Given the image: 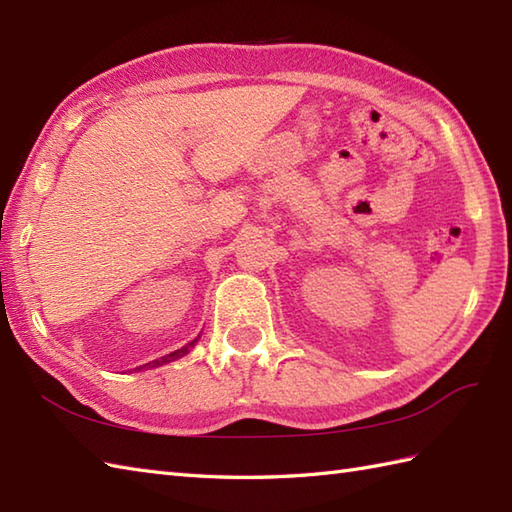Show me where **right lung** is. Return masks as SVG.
<instances>
[{"mask_svg": "<svg viewBox=\"0 0 512 512\" xmlns=\"http://www.w3.org/2000/svg\"><path fill=\"white\" fill-rule=\"evenodd\" d=\"M195 341H191L187 347H182V350H176V352H171V354H167V356H162L160 361H154V363H147V365H162V363H169V361H176V358H180V356H184L189 352V347L193 345Z\"/></svg>", "mask_w": 512, "mask_h": 512, "instance_id": "1", "label": "right lung"}]
</instances>
